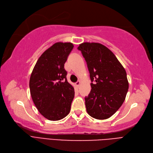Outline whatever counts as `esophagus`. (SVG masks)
<instances>
[{"mask_svg": "<svg viewBox=\"0 0 153 153\" xmlns=\"http://www.w3.org/2000/svg\"><path fill=\"white\" fill-rule=\"evenodd\" d=\"M80 84H81V81H77V82H76V85L77 87H79V85H80Z\"/></svg>", "mask_w": 153, "mask_h": 153, "instance_id": "1", "label": "esophagus"}]
</instances>
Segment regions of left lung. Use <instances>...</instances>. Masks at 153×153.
<instances>
[{
    "label": "left lung",
    "mask_w": 153,
    "mask_h": 153,
    "mask_svg": "<svg viewBox=\"0 0 153 153\" xmlns=\"http://www.w3.org/2000/svg\"><path fill=\"white\" fill-rule=\"evenodd\" d=\"M87 63L91 90L85 97L88 114L97 120L109 118L124 102L128 90L126 71L109 49L97 42L77 48Z\"/></svg>",
    "instance_id": "1"
}]
</instances>
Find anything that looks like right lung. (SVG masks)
I'll use <instances>...</instances> for the list:
<instances>
[{"label":"right lung","instance_id":"add662e5","mask_svg":"<svg viewBox=\"0 0 153 153\" xmlns=\"http://www.w3.org/2000/svg\"><path fill=\"white\" fill-rule=\"evenodd\" d=\"M74 48L71 42H56L39 57L29 87L37 110L50 121L60 120L71 111L74 89L67 80L64 64Z\"/></svg>","mask_w":153,"mask_h":153}]
</instances>
